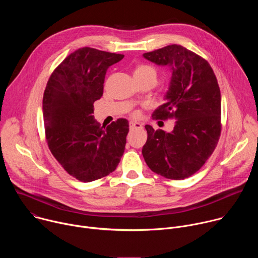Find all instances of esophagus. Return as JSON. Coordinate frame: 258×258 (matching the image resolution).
<instances>
[{
	"mask_svg": "<svg viewBox=\"0 0 258 258\" xmlns=\"http://www.w3.org/2000/svg\"><path fill=\"white\" fill-rule=\"evenodd\" d=\"M142 127H143V125L140 122H136V121H131L130 122V128L131 130H140Z\"/></svg>",
	"mask_w": 258,
	"mask_h": 258,
	"instance_id": "34e87169",
	"label": "esophagus"
}]
</instances>
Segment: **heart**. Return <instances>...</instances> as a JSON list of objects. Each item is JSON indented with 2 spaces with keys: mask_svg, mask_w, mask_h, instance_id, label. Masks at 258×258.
Instances as JSON below:
<instances>
[{
  "mask_svg": "<svg viewBox=\"0 0 258 258\" xmlns=\"http://www.w3.org/2000/svg\"><path fill=\"white\" fill-rule=\"evenodd\" d=\"M146 73H154L155 75V70L149 65H140L136 68L134 75H146Z\"/></svg>",
  "mask_w": 258,
  "mask_h": 258,
  "instance_id": "1",
  "label": "heart"
}]
</instances>
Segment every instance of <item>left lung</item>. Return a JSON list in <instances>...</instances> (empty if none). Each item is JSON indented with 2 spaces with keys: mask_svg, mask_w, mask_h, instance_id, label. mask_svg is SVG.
<instances>
[{
  "mask_svg": "<svg viewBox=\"0 0 258 258\" xmlns=\"http://www.w3.org/2000/svg\"><path fill=\"white\" fill-rule=\"evenodd\" d=\"M143 56L170 69L165 103L154 110L152 118H172L175 123L170 133L146 124L148 138L142 154L152 171L167 178L183 179L203 166L217 145L222 130L217 80L205 59L179 45Z\"/></svg>",
  "mask_w": 258,
  "mask_h": 258,
  "instance_id": "8db88e82",
  "label": "left lung"
}]
</instances>
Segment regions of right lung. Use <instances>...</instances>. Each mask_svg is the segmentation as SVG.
<instances>
[{
	"mask_svg": "<svg viewBox=\"0 0 258 258\" xmlns=\"http://www.w3.org/2000/svg\"><path fill=\"white\" fill-rule=\"evenodd\" d=\"M124 56L82 48L67 56L51 75L43 98L49 149L77 179L90 182L114 171L124 152L128 121L101 126L93 113L103 95L107 69Z\"/></svg>",
	"mask_w": 258,
	"mask_h": 258,
	"instance_id": "1",
	"label": "right lung"
}]
</instances>
